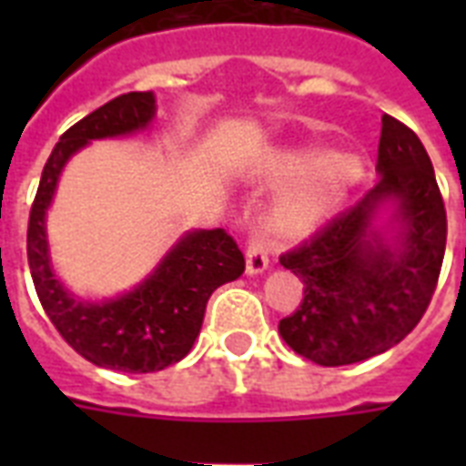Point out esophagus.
<instances>
[{"label":"esophagus","instance_id":"1","mask_svg":"<svg viewBox=\"0 0 466 466\" xmlns=\"http://www.w3.org/2000/svg\"><path fill=\"white\" fill-rule=\"evenodd\" d=\"M268 237H266L261 227H254L247 239V273L248 276L263 273L268 268Z\"/></svg>","mask_w":466,"mask_h":466}]
</instances>
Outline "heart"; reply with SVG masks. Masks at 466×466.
Returning a JSON list of instances; mask_svg holds the SVG:
<instances>
[{
  "label": "heart",
  "instance_id": "heart-1",
  "mask_svg": "<svg viewBox=\"0 0 466 466\" xmlns=\"http://www.w3.org/2000/svg\"><path fill=\"white\" fill-rule=\"evenodd\" d=\"M312 176L298 188L285 193V198L278 205V219L285 227L302 229L321 218L339 205L348 186L358 176V161L350 157H333L319 167V157L311 152H292V155L278 157L268 168V176L273 181H292L302 176Z\"/></svg>",
  "mask_w": 466,
  "mask_h": 466
}]
</instances>
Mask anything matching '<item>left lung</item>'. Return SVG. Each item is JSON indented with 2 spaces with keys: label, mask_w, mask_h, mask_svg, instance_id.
I'll use <instances>...</instances> for the list:
<instances>
[{
  "label": "left lung",
  "mask_w": 466,
  "mask_h": 466,
  "mask_svg": "<svg viewBox=\"0 0 466 466\" xmlns=\"http://www.w3.org/2000/svg\"><path fill=\"white\" fill-rule=\"evenodd\" d=\"M380 181L314 237L280 256L302 278V302L280 319L285 343L307 360L339 368L397 346L426 314L441 278L448 215L419 135L382 116ZM398 203L397 242L374 232L376 208Z\"/></svg>",
  "instance_id": "8db88e82"
}]
</instances>
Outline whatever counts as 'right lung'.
Instances as JSON below:
<instances>
[{"instance_id":"right-lung-1","label":"right lung","mask_w":466,"mask_h":466,"mask_svg":"<svg viewBox=\"0 0 466 466\" xmlns=\"http://www.w3.org/2000/svg\"><path fill=\"white\" fill-rule=\"evenodd\" d=\"M152 118L155 94L130 91L62 133L40 176L25 234L33 285L47 319L82 358L118 372H157L186 358L200 333L212 292L247 268L241 248L225 229H200L183 237L140 288L111 302L75 299L55 280L47 258L46 210L65 161L89 140L135 133Z\"/></svg>"}]
</instances>
